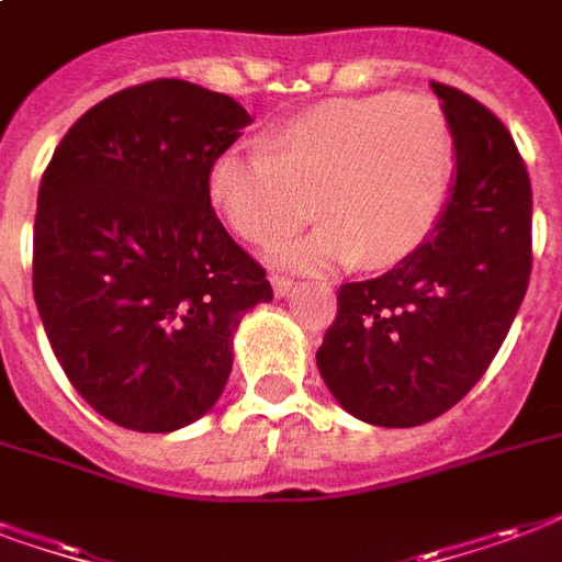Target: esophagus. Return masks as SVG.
Listing matches in <instances>:
<instances>
[{
  "label": "esophagus",
  "mask_w": 562,
  "mask_h": 562,
  "mask_svg": "<svg viewBox=\"0 0 562 562\" xmlns=\"http://www.w3.org/2000/svg\"><path fill=\"white\" fill-rule=\"evenodd\" d=\"M272 290H276V296H290L293 290H296V281H290V278L278 276V272H272Z\"/></svg>",
  "instance_id": "obj_1"
}]
</instances>
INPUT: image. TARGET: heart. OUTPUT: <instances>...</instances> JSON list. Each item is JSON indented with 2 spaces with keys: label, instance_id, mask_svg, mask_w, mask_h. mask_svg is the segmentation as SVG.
Returning <instances> with one entry per match:
<instances>
[{
  "label": "heart",
  "instance_id": "1",
  "mask_svg": "<svg viewBox=\"0 0 562 562\" xmlns=\"http://www.w3.org/2000/svg\"><path fill=\"white\" fill-rule=\"evenodd\" d=\"M266 145L225 147L210 162L206 192L248 243L296 227L311 195L319 225L269 246L276 263L293 269L403 260L432 234L453 180V130L424 94L314 105Z\"/></svg>",
  "mask_w": 562,
  "mask_h": 562
}]
</instances>
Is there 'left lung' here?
I'll use <instances>...</instances> for the list:
<instances>
[{
  "mask_svg": "<svg viewBox=\"0 0 562 562\" xmlns=\"http://www.w3.org/2000/svg\"><path fill=\"white\" fill-rule=\"evenodd\" d=\"M457 150V186L426 243L385 276L349 281L316 349L335 400L373 426H420L480 382L530 281V177L501 121L432 82Z\"/></svg>",
  "mask_w": 562,
  "mask_h": 562,
  "instance_id": "obj_1",
  "label": "left lung"
}]
</instances>
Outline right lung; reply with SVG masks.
I'll use <instances>...</instances> for the list:
<instances>
[{
    "mask_svg": "<svg viewBox=\"0 0 562 562\" xmlns=\"http://www.w3.org/2000/svg\"><path fill=\"white\" fill-rule=\"evenodd\" d=\"M251 117L234 97L154 79L79 117L41 180L32 286L58 364L88 406L175 432L216 406L266 269L210 204V162Z\"/></svg>",
    "mask_w": 562,
    "mask_h": 562,
    "instance_id": "add662e5",
    "label": "right lung"
}]
</instances>
